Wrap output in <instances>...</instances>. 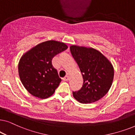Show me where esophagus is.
<instances>
[{"instance_id": "34e87169", "label": "esophagus", "mask_w": 135, "mask_h": 135, "mask_svg": "<svg viewBox=\"0 0 135 135\" xmlns=\"http://www.w3.org/2000/svg\"><path fill=\"white\" fill-rule=\"evenodd\" d=\"M69 75H66V76L64 77V78H63V80H64V81H68V80H69Z\"/></svg>"}]
</instances>
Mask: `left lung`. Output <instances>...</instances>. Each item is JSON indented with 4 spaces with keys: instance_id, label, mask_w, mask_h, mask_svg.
<instances>
[{
    "instance_id": "8db88e82",
    "label": "left lung",
    "mask_w": 135,
    "mask_h": 135,
    "mask_svg": "<svg viewBox=\"0 0 135 135\" xmlns=\"http://www.w3.org/2000/svg\"><path fill=\"white\" fill-rule=\"evenodd\" d=\"M70 51L82 73L84 84L80 90L73 91L79 102H95L109 90L114 79V68L106 57L93 48L71 45Z\"/></svg>"
}]
</instances>
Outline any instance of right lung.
<instances>
[{
  "label": "right lung",
  "instance_id": "obj_1",
  "mask_svg": "<svg viewBox=\"0 0 135 135\" xmlns=\"http://www.w3.org/2000/svg\"><path fill=\"white\" fill-rule=\"evenodd\" d=\"M68 49L64 43L48 40L40 43L25 53L18 63L21 83L27 91L40 99L54 93L61 79L53 68V57Z\"/></svg>",
  "mask_w": 135,
  "mask_h": 135
}]
</instances>
